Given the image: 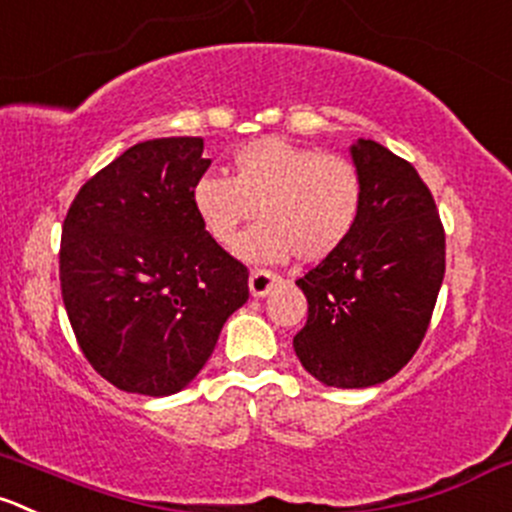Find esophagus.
Returning <instances> with one entry per match:
<instances>
[{
    "mask_svg": "<svg viewBox=\"0 0 512 512\" xmlns=\"http://www.w3.org/2000/svg\"><path fill=\"white\" fill-rule=\"evenodd\" d=\"M280 282V277L272 275V272L267 270H255L250 275V295L252 297H265L267 292L272 290V287Z\"/></svg>",
    "mask_w": 512,
    "mask_h": 512,
    "instance_id": "34e87169",
    "label": "esophagus"
}]
</instances>
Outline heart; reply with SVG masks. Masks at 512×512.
<instances>
[{
	"instance_id": "heart-1",
	"label": "heart",
	"mask_w": 512,
	"mask_h": 512,
	"mask_svg": "<svg viewBox=\"0 0 512 512\" xmlns=\"http://www.w3.org/2000/svg\"><path fill=\"white\" fill-rule=\"evenodd\" d=\"M192 207L207 235L222 247L240 237L235 252L255 265L297 260L322 262L335 255L357 225L362 177L350 160L265 137L232 155V177L205 175L192 187Z\"/></svg>"
}]
</instances>
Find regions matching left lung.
<instances>
[{
  "label": "left lung",
  "instance_id": "8db88e82",
  "mask_svg": "<svg viewBox=\"0 0 512 512\" xmlns=\"http://www.w3.org/2000/svg\"><path fill=\"white\" fill-rule=\"evenodd\" d=\"M362 207L350 240L297 280L307 322L295 355L330 388H372L423 342L445 275V232L410 162L372 140L350 145Z\"/></svg>",
  "mask_w": 512,
  "mask_h": 512
}]
</instances>
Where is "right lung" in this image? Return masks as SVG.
I'll return each mask as SVG.
<instances>
[{"label":"right lung","mask_w":512,"mask_h":512,"mask_svg":"<svg viewBox=\"0 0 512 512\" xmlns=\"http://www.w3.org/2000/svg\"><path fill=\"white\" fill-rule=\"evenodd\" d=\"M202 137L130 147L74 197L62 227V300L89 365L124 393L165 398L210 360L250 297L247 267L200 225Z\"/></svg>","instance_id":"add662e5"}]
</instances>
